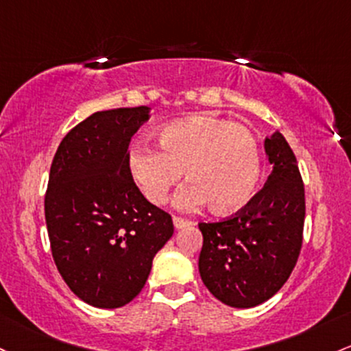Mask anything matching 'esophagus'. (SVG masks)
<instances>
[{"label": "esophagus", "instance_id": "34e87169", "mask_svg": "<svg viewBox=\"0 0 351 351\" xmlns=\"http://www.w3.org/2000/svg\"><path fill=\"white\" fill-rule=\"evenodd\" d=\"M173 225H175V228H184V226L191 225V221L182 217H173Z\"/></svg>", "mask_w": 351, "mask_h": 351}]
</instances>
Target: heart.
Returning <instances> with one entry per match:
<instances>
[{"instance_id": "heart-1", "label": "heart", "mask_w": 351, "mask_h": 351, "mask_svg": "<svg viewBox=\"0 0 351 351\" xmlns=\"http://www.w3.org/2000/svg\"><path fill=\"white\" fill-rule=\"evenodd\" d=\"M158 146L136 145L130 153V173L155 205L167 202L183 171L190 182L176 198L183 210L208 202L215 213H234L256 193L260 146L252 130L240 123L213 117L178 119L160 130Z\"/></svg>"}]
</instances>
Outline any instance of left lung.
<instances>
[{"label": "left lung", "instance_id": "obj_1", "mask_svg": "<svg viewBox=\"0 0 351 351\" xmlns=\"http://www.w3.org/2000/svg\"><path fill=\"white\" fill-rule=\"evenodd\" d=\"M271 175L248 205L219 221L198 223V268L219 302L252 308L290 278L303 243L305 186L290 145L280 132L265 140Z\"/></svg>", "mask_w": 351, "mask_h": 351}]
</instances>
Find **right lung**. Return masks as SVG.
Here are the masks:
<instances>
[{"mask_svg":"<svg viewBox=\"0 0 351 351\" xmlns=\"http://www.w3.org/2000/svg\"><path fill=\"white\" fill-rule=\"evenodd\" d=\"M148 113V106L96 111L63 138L49 169L53 260L69 290L96 308L132 302L175 230L130 173V141Z\"/></svg>","mask_w":351,"mask_h":351,"instance_id":"add662e5","label":"right lung"}]
</instances>
